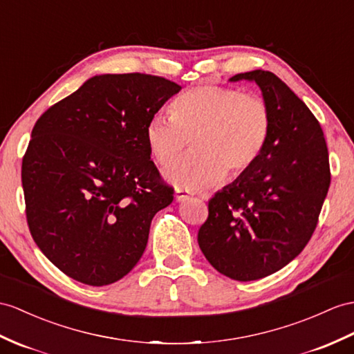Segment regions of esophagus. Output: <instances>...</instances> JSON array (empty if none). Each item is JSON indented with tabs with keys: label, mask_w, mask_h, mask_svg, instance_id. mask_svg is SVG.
I'll return each mask as SVG.
<instances>
[{
	"label": "esophagus",
	"mask_w": 354,
	"mask_h": 354,
	"mask_svg": "<svg viewBox=\"0 0 354 354\" xmlns=\"http://www.w3.org/2000/svg\"><path fill=\"white\" fill-rule=\"evenodd\" d=\"M186 200H189V194L185 192V191H182V189H177V191H176V201L183 203V201H186Z\"/></svg>",
	"instance_id": "obj_1"
}]
</instances>
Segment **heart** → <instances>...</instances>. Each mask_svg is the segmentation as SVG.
<instances>
[{"mask_svg": "<svg viewBox=\"0 0 354 354\" xmlns=\"http://www.w3.org/2000/svg\"><path fill=\"white\" fill-rule=\"evenodd\" d=\"M270 129V109L261 97L204 85L172 103L171 117H151L145 138L160 167L172 165L191 140L194 151L165 171V178L194 192L251 168L266 149Z\"/></svg>", "mask_w": 354, "mask_h": 354, "instance_id": "obj_1", "label": "heart"}]
</instances>
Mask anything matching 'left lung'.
Instances as JSON below:
<instances>
[{"label": "left lung", "instance_id": "1", "mask_svg": "<svg viewBox=\"0 0 354 354\" xmlns=\"http://www.w3.org/2000/svg\"><path fill=\"white\" fill-rule=\"evenodd\" d=\"M255 82L272 115L269 141L254 165L209 201L198 245L219 273L255 281L304 251L330 185L320 123L288 85L267 71L230 77Z\"/></svg>", "mask_w": 354, "mask_h": 354}]
</instances>
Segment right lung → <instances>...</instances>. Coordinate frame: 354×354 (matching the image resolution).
Listing matches in <instances>:
<instances>
[{"label": "right lung", "instance_id": "right-lung-1", "mask_svg": "<svg viewBox=\"0 0 354 354\" xmlns=\"http://www.w3.org/2000/svg\"><path fill=\"white\" fill-rule=\"evenodd\" d=\"M180 90L159 76L96 75L37 120L22 160L27 221L67 277L109 286L140 261L153 216L174 200L145 127Z\"/></svg>", "mask_w": 354, "mask_h": 354}]
</instances>
